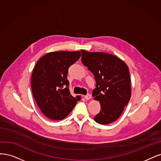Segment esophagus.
<instances>
[{"instance_id":"obj_1","label":"esophagus","mask_w":161,"mask_h":161,"mask_svg":"<svg viewBox=\"0 0 161 161\" xmlns=\"http://www.w3.org/2000/svg\"><path fill=\"white\" fill-rule=\"evenodd\" d=\"M84 97H85V99H86V100H90V98L92 97V96L90 94H87V95H86L84 96Z\"/></svg>"}]
</instances>
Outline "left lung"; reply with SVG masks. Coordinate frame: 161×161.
I'll list each match as a JSON object with an SVG mask.
<instances>
[{
	"label": "left lung",
	"mask_w": 161,
	"mask_h": 161,
	"mask_svg": "<svg viewBox=\"0 0 161 161\" xmlns=\"http://www.w3.org/2000/svg\"><path fill=\"white\" fill-rule=\"evenodd\" d=\"M81 62L95 77L96 88L92 92L99 100L101 109L94 120L108 124L120 116L130 99L131 86L126 64L117 57L102 52L81 50Z\"/></svg>",
	"instance_id": "obj_1"
}]
</instances>
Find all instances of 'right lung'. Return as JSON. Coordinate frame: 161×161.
<instances>
[{
    "instance_id": "1",
    "label": "right lung",
    "mask_w": 161,
    "mask_h": 161,
    "mask_svg": "<svg viewBox=\"0 0 161 161\" xmlns=\"http://www.w3.org/2000/svg\"><path fill=\"white\" fill-rule=\"evenodd\" d=\"M80 56V51H54L36 63L31 76L33 95L41 112L51 120L65 118L79 100L80 96L71 95L67 75Z\"/></svg>"
}]
</instances>
